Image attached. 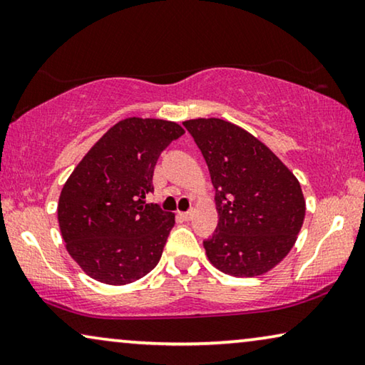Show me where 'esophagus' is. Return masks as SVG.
I'll list each match as a JSON object with an SVG mask.
<instances>
[{
    "instance_id": "1",
    "label": "esophagus",
    "mask_w": 365,
    "mask_h": 365,
    "mask_svg": "<svg viewBox=\"0 0 365 365\" xmlns=\"http://www.w3.org/2000/svg\"><path fill=\"white\" fill-rule=\"evenodd\" d=\"M181 215L186 220H191L194 217V210H187V212H181Z\"/></svg>"
}]
</instances>
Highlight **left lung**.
Segmentation results:
<instances>
[{
  "mask_svg": "<svg viewBox=\"0 0 365 365\" xmlns=\"http://www.w3.org/2000/svg\"><path fill=\"white\" fill-rule=\"evenodd\" d=\"M207 163L217 229L204 240L209 262L232 277L270 272L298 239L306 202L298 179L270 148L220 118L182 123Z\"/></svg>",
  "mask_w": 365,
  "mask_h": 365,
  "instance_id": "obj_1",
  "label": "left lung"
}]
</instances>
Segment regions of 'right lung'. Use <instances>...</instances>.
Here are the masks:
<instances>
[{
  "label": "right lung",
  "mask_w": 365,
  "mask_h": 365,
  "mask_svg": "<svg viewBox=\"0 0 365 365\" xmlns=\"http://www.w3.org/2000/svg\"><path fill=\"white\" fill-rule=\"evenodd\" d=\"M184 135L174 121L131 117L113 125L62 187L57 219L66 248L107 284L143 278L160 262L174 214L148 204L163 150Z\"/></svg>",
  "instance_id": "1"
}]
</instances>
